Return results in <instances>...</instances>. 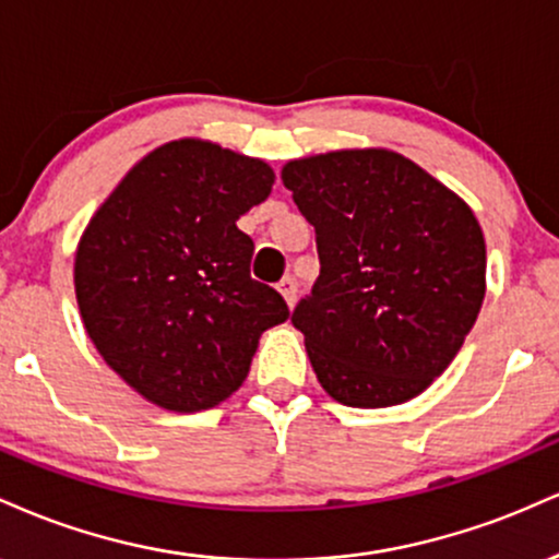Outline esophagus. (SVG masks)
<instances>
[{
  "mask_svg": "<svg viewBox=\"0 0 559 559\" xmlns=\"http://www.w3.org/2000/svg\"><path fill=\"white\" fill-rule=\"evenodd\" d=\"M277 290L282 293V298H285V304L287 306H295V298H298V285H295V280L293 277H285L277 285Z\"/></svg>",
  "mask_w": 559,
  "mask_h": 559,
  "instance_id": "obj_1",
  "label": "esophagus"
}]
</instances>
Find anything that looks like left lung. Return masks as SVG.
Segmentation results:
<instances>
[{
  "mask_svg": "<svg viewBox=\"0 0 559 559\" xmlns=\"http://www.w3.org/2000/svg\"><path fill=\"white\" fill-rule=\"evenodd\" d=\"M282 182L317 229L321 272L293 324L319 384L350 408L421 395L487 293V242L471 206L390 148L293 159Z\"/></svg>",
  "mask_w": 559,
  "mask_h": 559,
  "instance_id": "1",
  "label": "left lung"
}]
</instances>
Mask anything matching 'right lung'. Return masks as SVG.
I'll return each instance as SVG.
<instances>
[{"label": "right lung", "instance_id": "add662e5", "mask_svg": "<svg viewBox=\"0 0 559 559\" xmlns=\"http://www.w3.org/2000/svg\"><path fill=\"white\" fill-rule=\"evenodd\" d=\"M266 162L201 138L154 148L96 209L75 251L91 343L164 411L219 405L246 382L259 337L290 311L251 280L238 219L269 199Z\"/></svg>", "mask_w": 559, "mask_h": 559}]
</instances>
